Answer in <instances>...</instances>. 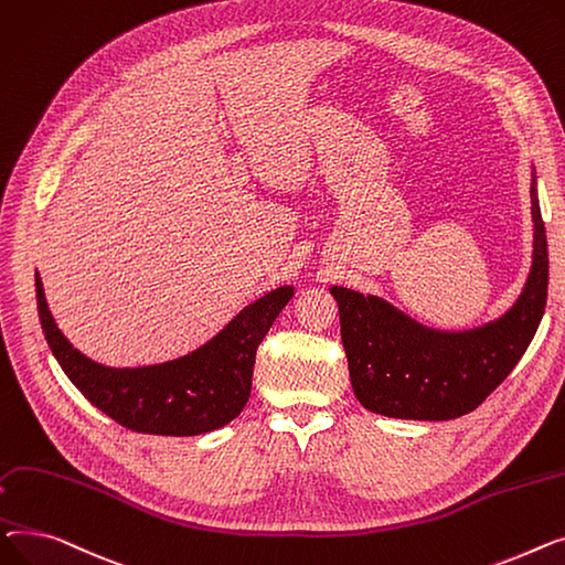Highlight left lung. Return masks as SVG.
Wrapping results in <instances>:
<instances>
[{"label": "left lung", "mask_w": 565, "mask_h": 565, "mask_svg": "<svg viewBox=\"0 0 565 565\" xmlns=\"http://www.w3.org/2000/svg\"><path fill=\"white\" fill-rule=\"evenodd\" d=\"M534 267L518 303L472 333H436L381 298L330 287L340 308L342 344L358 402L402 419H454L500 387L532 344L545 312L550 257L536 182L532 184Z\"/></svg>", "instance_id": "8db88e82"}]
</instances>
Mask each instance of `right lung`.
Returning a JSON list of instances; mask_svg holds the SVG:
<instances>
[{
  "instance_id": "obj_1",
  "label": "right lung",
  "mask_w": 565,
  "mask_h": 565,
  "mask_svg": "<svg viewBox=\"0 0 565 565\" xmlns=\"http://www.w3.org/2000/svg\"><path fill=\"white\" fill-rule=\"evenodd\" d=\"M294 289L280 287L242 310L198 351L139 370L103 367L61 335L36 274L45 340L75 387L120 426L150 436H198L235 419L250 396L255 353Z\"/></svg>"
}]
</instances>
